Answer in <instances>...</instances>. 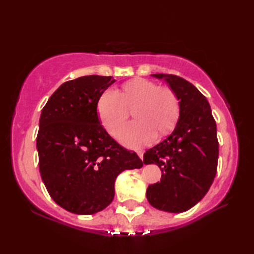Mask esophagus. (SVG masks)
Listing matches in <instances>:
<instances>
[{"instance_id":"1","label":"esophagus","mask_w":254,"mask_h":254,"mask_svg":"<svg viewBox=\"0 0 254 254\" xmlns=\"http://www.w3.org/2000/svg\"><path fill=\"white\" fill-rule=\"evenodd\" d=\"M136 153H137V155H138V157L142 159V158H143V154H144V153H143V150H137Z\"/></svg>"}]
</instances>
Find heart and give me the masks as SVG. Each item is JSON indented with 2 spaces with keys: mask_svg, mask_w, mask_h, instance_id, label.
I'll return each mask as SVG.
<instances>
[{
  "mask_svg": "<svg viewBox=\"0 0 254 254\" xmlns=\"http://www.w3.org/2000/svg\"><path fill=\"white\" fill-rule=\"evenodd\" d=\"M97 115L106 130L116 135L131 110L135 121L123 127L119 139L128 147H137L168 132L179 116V101L169 87L145 78H133L119 91L107 89L97 100Z\"/></svg>",
  "mask_w": 254,
  "mask_h": 254,
  "instance_id": "b5f03b06",
  "label": "heart"
}]
</instances>
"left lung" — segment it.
<instances>
[{"label":"left lung","instance_id":"8db88e82","mask_svg":"<svg viewBox=\"0 0 254 254\" xmlns=\"http://www.w3.org/2000/svg\"><path fill=\"white\" fill-rule=\"evenodd\" d=\"M152 76L165 79L175 91L180 111L175 130L144 154V164H156L163 172L160 182L148 186L146 196L155 208L182 213L201 201L216 176V122L195 86L171 74Z\"/></svg>","mask_w":254,"mask_h":254}]
</instances>
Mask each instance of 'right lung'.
Returning a JSON list of instances; mask_svg holds the SVG:
<instances>
[{
  "instance_id": "1",
  "label": "right lung",
  "mask_w": 254,
  "mask_h": 254,
  "mask_svg": "<svg viewBox=\"0 0 254 254\" xmlns=\"http://www.w3.org/2000/svg\"><path fill=\"white\" fill-rule=\"evenodd\" d=\"M115 82L99 75L68 80L41 111L37 135L41 179L53 201L74 214L106 208L115 197L117 177L143 166L136 153L107 133L97 115V100Z\"/></svg>"
}]
</instances>
